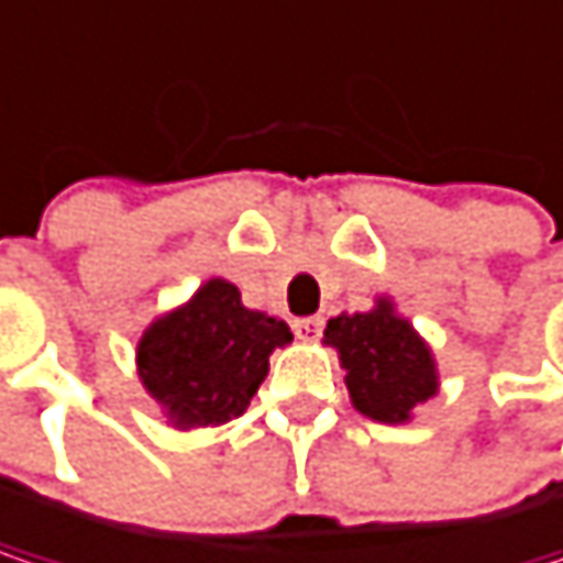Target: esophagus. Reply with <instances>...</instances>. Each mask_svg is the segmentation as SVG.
<instances>
[{
	"instance_id": "1",
	"label": "esophagus",
	"mask_w": 563,
	"mask_h": 563,
	"mask_svg": "<svg viewBox=\"0 0 563 563\" xmlns=\"http://www.w3.org/2000/svg\"><path fill=\"white\" fill-rule=\"evenodd\" d=\"M292 332L299 341H316L322 334V319L319 316H306V319H292Z\"/></svg>"
}]
</instances>
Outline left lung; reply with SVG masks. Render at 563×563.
Returning a JSON list of instances; mask_svg holds the SVG:
<instances>
[{"instance_id": "8db88e82", "label": "left lung", "mask_w": 563, "mask_h": 563, "mask_svg": "<svg viewBox=\"0 0 563 563\" xmlns=\"http://www.w3.org/2000/svg\"><path fill=\"white\" fill-rule=\"evenodd\" d=\"M322 344L338 351L351 406L380 426H409L441 389L432 344L386 292L367 312L329 319Z\"/></svg>"}]
</instances>
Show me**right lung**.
Wrapping results in <instances>:
<instances>
[{"instance_id":"1","label":"right lung","mask_w":563,"mask_h":563,"mask_svg":"<svg viewBox=\"0 0 563 563\" xmlns=\"http://www.w3.org/2000/svg\"><path fill=\"white\" fill-rule=\"evenodd\" d=\"M289 341L280 316L247 309L234 283L209 277L141 332L137 380L170 429H216L251 406L271 354Z\"/></svg>"}]
</instances>
